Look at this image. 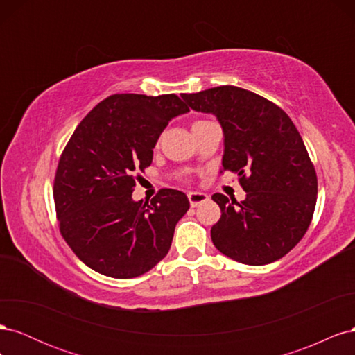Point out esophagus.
Returning a JSON list of instances; mask_svg holds the SVG:
<instances>
[{"label": "esophagus", "mask_w": 355, "mask_h": 355, "mask_svg": "<svg viewBox=\"0 0 355 355\" xmlns=\"http://www.w3.org/2000/svg\"><path fill=\"white\" fill-rule=\"evenodd\" d=\"M188 200H189V204L192 207H197V206H200L201 202L207 201L209 196L204 194V192H189Z\"/></svg>", "instance_id": "esophagus-1"}]
</instances>
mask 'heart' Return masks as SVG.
Returning a JSON list of instances; mask_svg holds the SVG:
<instances>
[{"label":"heart","instance_id":"heart-1","mask_svg":"<svg viewBox=\"0 0 355 355\" xmlns=\"http://www.w3.org/2000/svg\"><path fill=\"white\" fill-rule=\"evenodd\" d=\"M201 123H206V121H197L196 124H201ZM196 124H194V125H196Z\"/></svg>","mask_w":355,"mask_h":355}]
</instances>
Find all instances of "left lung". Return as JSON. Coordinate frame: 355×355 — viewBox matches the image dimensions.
<instances>
[{
	"mask_svg": "<svg viewBox=\"0 0 355 355\" xmlns=\"http://www.w3.org/2000/svg\"><path fill=\"white\" fill-rule=\"evenodd\" d=\"M192 110L213 114L223 130L222 167L237 173L245 200L213 194L220 219L211 241L231 259L266 265L304 237L317 201V175L297 128L272 102L235 85L182 94Z\"/></svg>",
	"mask_w": 355,
	"mask_h": 355,
	"instance_id": "left-lung-1",
	"label": "left lung"
}]
</instances>
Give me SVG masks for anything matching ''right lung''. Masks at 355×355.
<instances>
[{
    "mask_svg": "<svg viewBox=\"0 0 355 355\" xmlns=\"http://www.w3.org/2000/svg\"><path fill=\"white\" fill-rule=\"evenodd\" d=\"M189 112L176 94H112L85 115L59 159L53 197L62 237L93 271L112 278L148 272L168 253L188 197L161 189L135 201L136 170L171 118Z\"/></svg>",
    "mask_w": 355,
    "mask_h": 355,
    "instance_id": "1",
    "label": "right lung"
}]
</instances>
